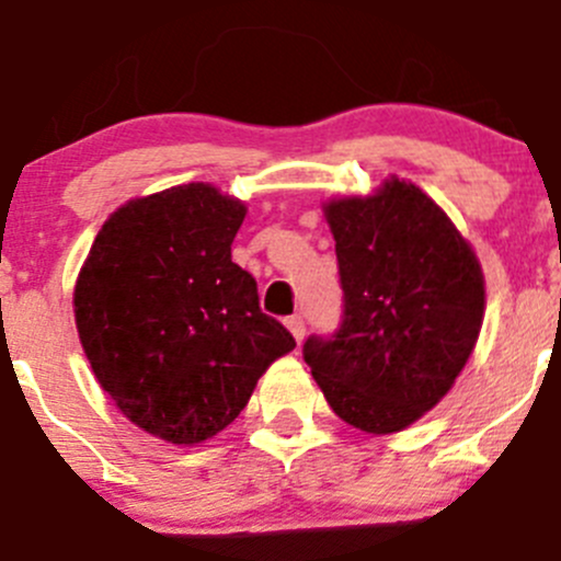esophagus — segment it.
Returning <instances> with one entry per match:
<instances>
[{
	"mask_svg": "<svg viewBox=\"0 0 561 561\" xmlns=\"http://www.w3.org/2000/svg\"><path fill=\"white\" fill-rule=\"evenodd\" d=\"M285 323H287V329H290V334L296 336V342H298V345H301L304 334H307V323H304V318H301V314H293V318H287Z\"/></svg>",
	"mask_w": 561,
	"mask_h": 561,
	"instance_id": "obj_1",
	"label": "esophagus"
}]
</instances>
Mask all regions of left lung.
I'll return each instance as SVG.
<instances>
[{
	"label": "left lung",
	"instance_id": "1",
	"mask_svg": "<svg viewBox=\"0 0 561 561\" xmlns=\"http://www.w3.org/2000/svg\"><path fill=\"white\" fill-rule=\"evenodd\" d=\"M342 285L340 329L304 342L325 400L364 433L431 411L469 362L485 314L477 254L413 183L325 205Z\"/></svg>",
	"mask_w": 561,
	"mask_h": 561
}]
</instances>
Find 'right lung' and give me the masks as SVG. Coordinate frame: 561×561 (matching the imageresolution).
<instances>
[{"label": "right lung", "mask_w": 561, "mask_h": 561, "mask_svg": "<svg viewBox=\"0 0 561 561\" xmlns=\"http://www.w3.org/2000/svg\"><path fill=\"white\" fill-rule=\"evenodd\" d=\"M247 205L208 183L114 210L73 290L76 329L98 383L170 444L236 422L260 375L296 347L260 309L257 282L232 263Z\"/></svg>", "instance_id": "add662e5"}]
</instances>
